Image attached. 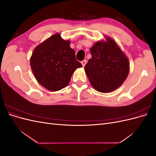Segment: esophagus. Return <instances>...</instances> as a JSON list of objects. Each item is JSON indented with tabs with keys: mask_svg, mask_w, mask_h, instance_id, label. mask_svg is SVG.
I'll use <instances>...</instances> for the list:
<instances>
[{
	"mask_svg": "<svg viewBox=\"0 0 156 156\" xmlns=\"http://www.w3.org/2000/svg\"><path fill=\"white\" fill-rule=\"evenodd\" d=\"M86 64H87V60H84L81 62V64L83 66V67H84V66L86 65Z\"/></svg>",
	"mask_w": 156,
	"mask_h": 156,
	"instance_id": "obj_1",
	"label": "esophagus"
}]
</instances>
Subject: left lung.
<instances>
[{"mask_svg":"<svg viewBox=\"0 0 156 156\" xmlns=\"http://www.w3.org/2000/svg\"><path fill=\"white\" fill-rule=\"evenodd\" d=\"M90 48L92 58L84 70L96 90L108 93L120 87L129 72V62L116 42L108 36Z\"/></svg>","mask_w":156,"mask_h":156,"instance_id":"left-lung-1","label":"left lung"}]
</instances>
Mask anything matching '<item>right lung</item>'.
<instances>
[{
  "mask_svg": "<svg viewBox=\"0 0 156 156\" xmlns=\"http://www.w3.org/2000/svg\"><path fill=\"white\" fill-rule=\"evenodd\" d=\"M69 45V40L56 33L32 52L30 58L32 73L37 81L49 90L58 91L68 86L75 69L82 67Z\"/></svg>",
  "mask_w": 156,
  "mask_h": 156,
  "instance_id": "add662e5",
  "label": "right lung"
}]
</instances>
